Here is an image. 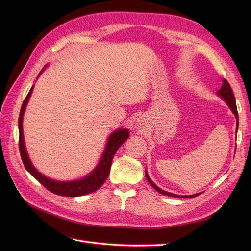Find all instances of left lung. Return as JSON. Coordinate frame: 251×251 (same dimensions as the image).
<instances>
[{"instance_id":"1","label":"left lung","mask_w":251,"mask_h":251,"mask_svg":"<svg viewBox=\"0 0 251 251\" xmlns=\"http://www.w3.org/2000/svg\"><path fill=\"white\" fill-rule=\"evenodd\" d=\"M217 95L219 97H221L224 100H225L228 105L230 107L231 111L233 112V114L236 116V120H237V124H236V132L237 130H238V125H239V117H238V112H237V107H236V100H235V97H234V94H233V90L230 86V84L228 83V81L226 80V79H224L223 80V85L222 87L219 89V91L217 92ZM146 177L149 181V183L151 184V185L157 191L160 192L161 194H164V195H169V196H172V197H195L197 195H200L201 193H196V194H193V195H186V196H182V195H177V194H173V193H170V192H167V191H164L162 190L161 188L157 187L155 184L151 180V178L149 177L148 175V172L146 171Z\"/></svg>"}]
</instances>
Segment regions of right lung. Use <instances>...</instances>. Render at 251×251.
Returning <instances> with one entry per match:
<instances>
[{
	"label": "right lung",
	"mask_w": 251,
	"mask_h": 251,
	"mask_svg": "<svg viewBox=\"0 0 251 251\" xmlns=\"http://www.w3.org/2000/svg\"><path fill=\"white\" fill-rule=\"evenodd\" d=\"M45 70V68L42 70V72ZM41 72V73H42ZM38 74V76L41 75ZM33 86L30 88L28 95L26 96L22 107L19 114V120H18V126H19V151L21 160L24 164V167L26 170L42 184V185L47 188L49 191L61 195V196H68V197H74V196H81L85 195L91 192H95L98 190L104 181L107 180L109 174H110V169L112 165L113 157L120 148L122 144L126 141V139L129 138V131L128 129H117L116 131L109 136L107 146H105L104 151L100 157L99 162V165L95 168L91 173H89L86 177L80 179V180H75V181H55L50 178L46 177L42 173H39L38 171L33 167V165L30 162V159L28 156L27 151H26V148L24 144V137H23V128H22V120H23V115L26 109V105L29 100V98L32 94Z\"/></svg>",
	"instance_id": "right-lung-1"
}]
</instances>
